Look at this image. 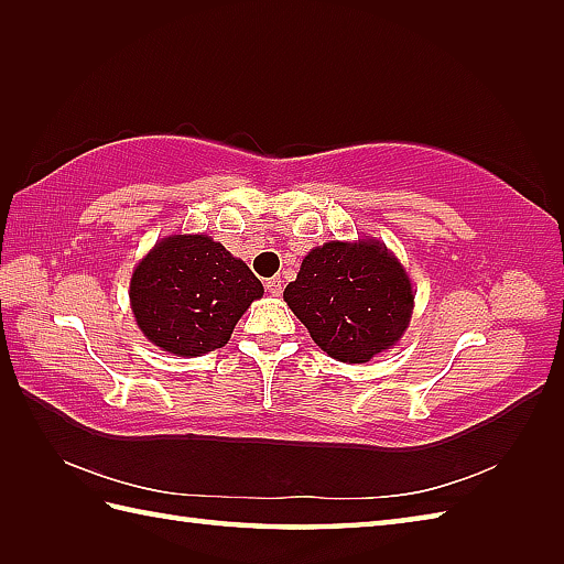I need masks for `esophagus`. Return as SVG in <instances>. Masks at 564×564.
Wrapping results in <instances>:
<instances>
[{
    "label": "esophagus",
    "instance_id": "obj_1",
    "mask_svg": "<svg viewBox=\"0 0 564 564\" xmlns=\"http://www.w3.org/2000/svg\"><path fill=\"white\" fill-rule=\"evenodd\" d=\"M267 291L271 295H281V279H279V275H273V279L267 281Z\"/></svg>",
    "mask_w": 564,
    "mask_h": 564
}]
</instances>
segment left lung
<instances>
[{
	"instance_id": "left-lung-1",
	"label": "left lung",
	"mask_w": 564,
	"mask_h": 564,
	"mask_svg": "<svg viewBox=\"0 0 564 564\" xmlns=\"http://www.w3.org/2000/svg\"><path fill=\"white\" fill-rule=\"evenodd\" d=\"M283 301L322 351L341 364H366L402 339L414 289L402 263L378 239H334L307 251Z\"/></svg>"
}]
</instances>
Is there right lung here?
Masks as SVG:
<instances>
[{
  "label": "right lung",
  "instance_id": "add662e5",
  "mask_svg": "<svg viewBox=\"0 0 564 564\" xmlns=\"http://www.w3.org/2000/svg\"><path fill=\"white\" fill-rule=\"evenodd\" d=\"M261 295L263 285L247 263L208 235L160 239L130 279V307L140 332L176 356L220 349Z\"/></svg>",
  "mask_w": 564,
  "mask_h": 564
}]
</instances>
